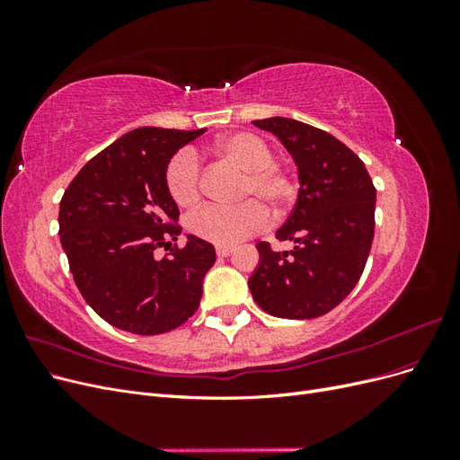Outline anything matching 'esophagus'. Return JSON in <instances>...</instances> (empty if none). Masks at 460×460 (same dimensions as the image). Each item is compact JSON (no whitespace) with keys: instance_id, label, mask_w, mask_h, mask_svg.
<instances>
[{"instance_id":"obj_1","label":"esophagus","mask_w":460,"mask_h":460,"mask_svg":"<svg viewBox=\"0 0 460 460\" xmlns=\"http://www.w3.org/2000/svg\"><path fill=\"white\" fill-rule=\"evenodd\" d=\"M232 253L230 245H217V255L218 257H228Z\"/></svg>"}]
</instances>
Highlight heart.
I'll use <instances>...</instances> for the list:
<instances>
[{
  "instance_id": "heart-1",
  "label": "heart",
  "mask_w": 460,
  "mask_h": 460,
  "mask_svg": "<svg viewBox=\"0 0 460 460\" xmlns=\"http://www.w3.org/2000/svg\"><path fill=\"white\" fill-rule=\"evenodd\" d=\"M215 155L243 171L238 207H203L188 218L191 234L217 245H234L267 226L272 215H282L296 201L299 184L286 164L274 161L267 140L253 132H234L217 140ZM164 182L180 207H193L201 199V163L190 149H180L166 164Z\"/></svg>"
}]
</instances>
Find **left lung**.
Segmentation results:
<instances>
[{"label":"left lung","instance_id":"obj_1","mask_svg":"<svg viewBox=\"0 0 460 460\" xmlns=\"http://www.w3.org/2000/svg\"><path fill=\"white\" fill-rule=\"evenodd\" d=\"M278 136L294 155L299 196L278 242L291 252H274L259 242L261 262L249 278L259 307L278 318L307 320L336 309L351 294L374 240L376 188L365 163L332 134L294 119L253 120Z\"/></svg>","mask_w":460,"mask_h":460}]
</instances>
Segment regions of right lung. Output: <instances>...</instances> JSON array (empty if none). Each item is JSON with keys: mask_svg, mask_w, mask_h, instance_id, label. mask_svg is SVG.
Returning <instances> with one entry per match:
<instances>
[{"mask_svg": "<svg viewBox=\"0 0 460 460\" xmlns=\"http://www.w3.org/2000/svg\"><path fill=\"white\" fill-rule=\"evenodd\" d=\"M201 130L136 128L92 157L63 193L59 235L82 297L105 323L137 336L182 326L199 307L215 247L188 235L164 182L174 153Z\"/></svg>", "mask_w": 460, "mask_h": 460, "instance_id": "right-lung-1", "label": "right lung"}]
</instances>
